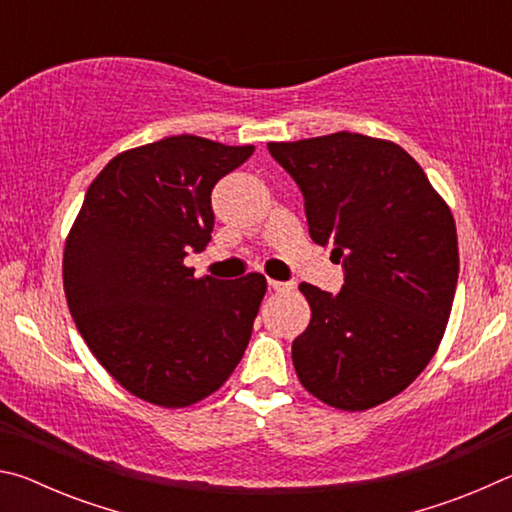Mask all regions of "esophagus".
Masks as SVG:
<instances>
[{
  "instance_id": "obj_1",
  "label": "esophagus",
  "mask_w": 512,
  "mask_h": 512,
  "mask_svg": "<svg viewBox=\"0 0 512 512\" xmlns=\"http://www.w3.org/2000/svg\"><path fill=\"white\" fill-rule=\"evenodd\" d=\"M268 287H271L273 291H289V289H293L289 282H277V280H268Z\"/></svg>"
}]
</instances>
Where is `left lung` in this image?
Segmentation results:
<instances>
[{
	"label": "left lung",
	"instance_id": "obj_1",
	"mask_svg": "<svg viewBox=\"0 0 512 512\" xmlns=\"http://www.w3.org/2000/svg\"><path fill=\"white\" fill-rule=\"evenodd\" d=\"M268 151L305 196L311 239L345 268L336 296L300 284L311 307L291 348L300 384L341 411L384 404L443 341L458 282L452 210L395 142L341 131Z\"/></svg>",
	"mask_w": 512,
	"mask_h": 512
}]
</instances>
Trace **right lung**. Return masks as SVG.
<instances>
[{
	"label": "right lung",
	"instance_id": "1",
	"mask_svg": "<svg viewBox=\"0 0 512 512\" xmlns=\"http://www.w3.org/2000/svg\"><path fill=\"white\" fill-rule=\"evenodd\" d=\"M255 146L173 135L112 158L69 230L63 287L90 352L128 393L164 409L205 400L248 348L266 277H194L212 239V189Z\"/></svg>",
	"mask_w": 512,
	"mask_h": 512
}]
</instances>
